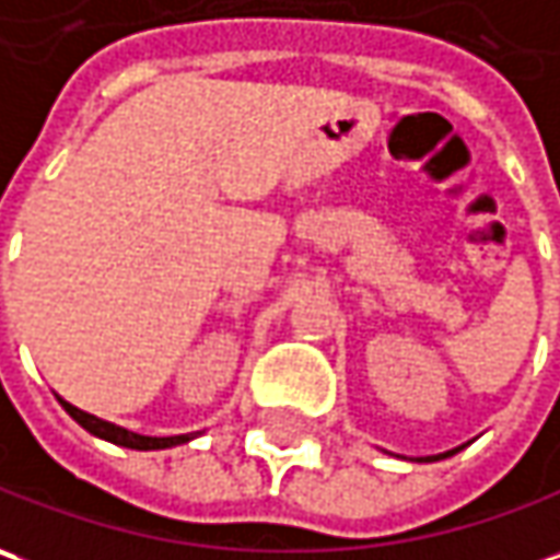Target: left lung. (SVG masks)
Returning <instances> with one entry per match:
<instances>
[{"label": "left lung", "mask_w": 560, "mask_h": 560, "mask_svg": "<svg viewBox=\"0 0 560 560\" xmlns=\"http://www.w3.org/2000/svg\"><path fill=\"white\" fill-rule=\"evenodd\" d=\"M451 454H454V451H451ZM451 454H444V456H451ZM425 459H439V456H425Z\"/></svg>", "instance_id": "1"}]
</instances>
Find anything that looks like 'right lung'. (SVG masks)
<instances>
[{"label":"right lung","instance_id":"1","mask_svg":"<svg viewBox=\"0 0 560 560\" xmlns=\"http://www.w3.org/2000/svg\"><path fill=\"white\" fill-rule=\"evenodd\" d=\"M60 405H63V410L70 413L75 423L82 425V429H89L91 435L113 441V444H121V447H131V451H162V447H174V444H184V441H189V435H171V439H150V435H137V432H128V429H121V425H113V423H106V420H97V417H91V413H85V410L72 408V405H67L63 398H60Z\"/></svg>","mask_w":560,"mask_h":560}]
</instances>
